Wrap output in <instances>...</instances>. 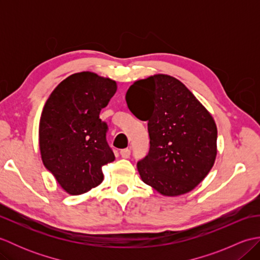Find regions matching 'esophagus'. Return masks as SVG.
I'll use <instances>...</instances> for the list:
<instances>
[{
    "label": "esophagus",
    "instance_id": "esophagus-1",
    "mask_svg": "<svg viewBox=\"0 0 260 260\" xmlns=\"http://www.w3.org/2000/svg\"><path fill=\"white\" fill-rule=\"evenodd\" d=\"M129 155H131V150H128V148H125V150L120 151V156L123 158H128Z\"/></svg>",
    "mask_w": 260,
    "mask_h": 260
}]
</instances>
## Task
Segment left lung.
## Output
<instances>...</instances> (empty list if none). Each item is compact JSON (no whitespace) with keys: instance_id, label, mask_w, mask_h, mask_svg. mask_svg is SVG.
<instances>
[{"instance_id":"8db88e82","label":"left lung","mask_w":260,"mask_h":260,"mask_svg":"<svg viewBox=\"0 0 260 260\" xmlns=\"http://www.w3.org/2000/svg\"><path fill=\"white\" fill-rule=\"evenodd\" d=\"M126 103L147 120L150 152L137 163L142 181L164 197L200 184L217 157V125L209 110L172 76L156 74L133 82ZM145 106L143 114L134 112Z\"/></svg>"}]
</instances>
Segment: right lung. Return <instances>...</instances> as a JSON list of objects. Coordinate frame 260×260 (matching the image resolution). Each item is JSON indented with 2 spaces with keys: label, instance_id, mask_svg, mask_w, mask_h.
Masks as SVG:
<instances>
[{
  "label": "right lung",
  "instance_id": "1",
  "mask_svg": "<svg viewBox=\"0 0 260 260\" xmlns=\"http://www.w3.org/2000/svg\"><path fill=\"white\" fill-rule=\"evenodd\" d=\"M116 90V81L91 71L70 75L54 88L39 123L41 159L59 185L71 196L98 186L102 168L115 155L99 118Z\"/></svg>",
  "mask_w": 260,
  "mask_h": 260
}]
</instances>
